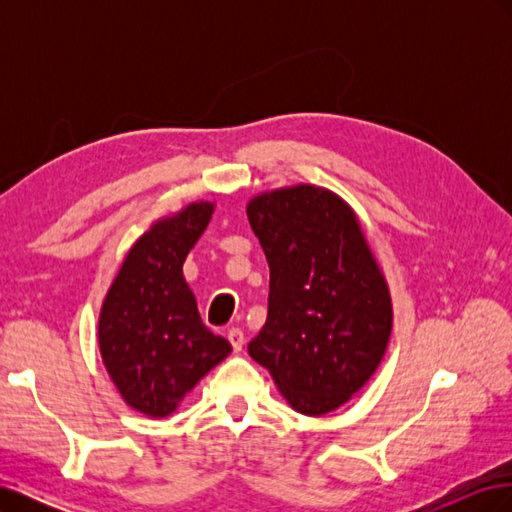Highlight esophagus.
I'll return each instance as SVG.
<instances>
[{"mask_svg":"<svg viewBox=\"0 0 512 512\" xmlns=\"http://www.w3.org/2000/svg\"><path fill=\"white\" fill-rule=\"evenodd\" d=\"M228 342L232 344V350L241 352V348H243V344H245L243 331H241V329H230V331H228Z\"/></svg>","mask_w":512,"mask_h":512,"instance_id":"1","label":"esophagus"}]
</instances>
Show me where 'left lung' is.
<instances>
[{
  "label": "left lung",
  "mask_w": 512,
  "mask_h": 512,
  "mask_svg": "<svg viewBox=\"0 0 512 512\" xmlns=\"http://www.w3.org/2000/svg\"><path fill=\"white\" fill-rule=\"evenodd\" d=\"M247 220L267 256L269 314L247 352L292 410L322 416L374 376L389 346V284L342 196L318 185L262 192Z\"/></svg>",
  "instance_id": "8db88e82"
}]
</instances>
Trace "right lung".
<instances>
[{
    "label": "right lung",
    "mask_w": 512,
    "mask_h": 512,
    "mask_svg": "<svg viewBox=\"0 0 512 512\" xmlns=\"http://www.w3.org/2000/svg\"><path fill=\"white\" fill-rule=\"evenodd\" d=\"M215 205L200 200L153 222L136 239L108 288L98 320L102 363L130 408L173 414L232 346L200 320L183 262Z\"/></svg>",
    "instance_id": "1"
}]
</instances>
